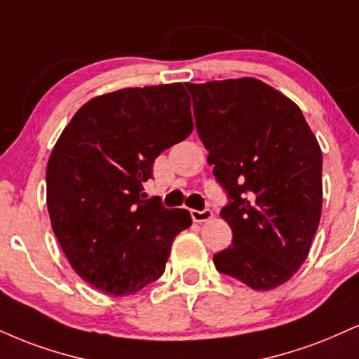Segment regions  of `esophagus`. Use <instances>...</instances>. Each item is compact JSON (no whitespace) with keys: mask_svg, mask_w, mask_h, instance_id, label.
I'll list each match as a JSON object with an SVG mask.
<instances>
[{"mask_svg":"<svg viewBox=\"0 0 359 359\" xmlns=\"http://www.w3.org/2000/svg\"><path fill=\"white\" fill-rule=\"evenodd\" d=\"M191 217L194 219V222H205L212 217V210L210 209H204V210H191Z\"/></svg>","mask_w":359,"mask_h":359,"instance_id":"1","label":"esophagus"}]
</instances>
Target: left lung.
<instances>
[{
    "label": "left lung",
    "mask_w": 359,
    "mask_h": 359,
    "mask_svg": "<svg viewBox=\"0 0 359 359\" xmlns=\"http://www.w3.org/2000/svg\"><path fill=\"white\" fill-rule=\"evenodd\" d=\"M207 162L229 197L232 244L219 273L257 291L292 278L308 257L323 207V155L299 107L256 79L185 83Z\"/></svg>",
    "instance_id": "8db88e82"
}]
</instances>
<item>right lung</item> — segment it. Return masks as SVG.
I'll list each match as a JSON object with an SVG mask.
<instances>
[{
  "label": "right lung",
  "mask_w": 359,
  "mask_h": 359,
  "mask_svg": "<svg viewBox=\"0 0 359 359\" xmlns=\"http://www.w3.org/2000/svg\"><path fill=\"white\" fill-rule=\"evenodd\" d=\"M192 128L191 98L170 83L95 97L62 132L46 167V205L68 262L93 287L125 296L163 274L192 219L147 198L144 182Z\"/></svg>",
  "instance_id": "add662e5"
}]
</instances>
